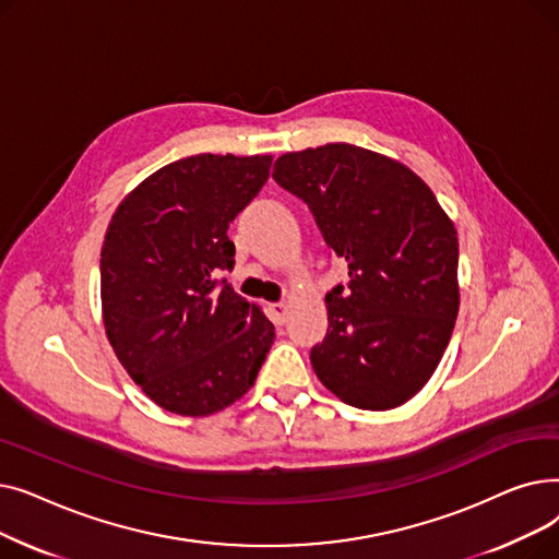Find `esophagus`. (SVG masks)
Here are the masks:
<instances>
[{
    "mask_svg": "<svg viewBox=\"0 0 559 559\" xmlns=\"http://www.w3.org/2000/svg\"><path fill=\"white\" fill-rule=\"evenodd\" d=\"M270 317H272V321L276 326H281V324H285V317H287V304H283V301H278V304H270Z\"/></svg>",
    "mask_w": 559,
    "mask_h": 559,
    "instance_id": "obj_1",
    "label": "esophagus"
}]
</instances>
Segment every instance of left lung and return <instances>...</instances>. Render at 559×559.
Returning a JSON list of instances; mask_svg holds the SVG:
<instances>
[{
	"mask_svg": "<svg viewBox=\"0 0 559 559\" xmlns=\"http://www.w3.org/2000/svg\"><path fill=\"white\" fill-rule=\"evenodd\" d=\"M274 181L308 203L348 262L326 295L329 333L310 350L317 378L360 409L413 399L449 346L460 308L457 230L403 163L348 142L289 152Z\"/></svg>",
	"mask_w": 559,
	"mask_h": 559,
	"instance_id": "left-lung-1",
	"label": "left lung"
}]
</instances>
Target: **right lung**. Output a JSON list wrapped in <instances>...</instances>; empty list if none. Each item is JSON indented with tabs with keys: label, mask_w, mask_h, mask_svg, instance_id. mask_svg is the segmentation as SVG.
<instances>
[{
	"label": "right lung",
	"mask_w": 559,
	"mask_h": 559,
	"mask_svg": "<svg viewBox=\"0 0 559 559\" xmlns=\"http://www.w3.org/2000/svg\"><path fill=\"white\" fill-rule=\"evenodd\" d=\"M274 156L174 160L117 205L102 247L106 337L158 407L209 417L240 401L274 324L217 272L233 270L228 224L270 179Z\"/></svg>",
	"instance_id": "obj_1"
}]
</instances>
